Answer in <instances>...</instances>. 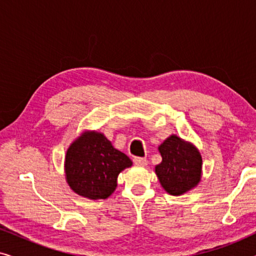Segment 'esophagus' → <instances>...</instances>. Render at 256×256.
I'll return each mask as SVG.
<instances>
[{"label": "esophagus", "mask_w": 256, "mask_h": 256, "mask_svg": "<svg viewBox=\"0 0 256 256\" xmlns=\"http://www.w3.org/2000/svg\"><path fill=\"white\" fill-rule=\"evenodd\" d=\"M134 163L136 164V166H146V164H148V160L143 158V157H135V158H134Z\"/></svg>", "instance_id": "34e87169"}]
</instances>
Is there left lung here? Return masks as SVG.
<instances>
[{"label":"left lung","instance_id":"left-lung-1","mask_svg":"<svg viewBox=\"0 0 256 256\" xmlns=\"http://www.w3.org/2000/svg\"><path fill=\"white\" fill-rule=\"evenodd\" d=\"M162 162L155 171L164 190L180 196L194 188L202 176V156L190 143L171 135L158 146Z\"/></svg>","mask_w":256,"mask_h":256}]
</instances>
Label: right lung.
I'll return each instance as SVG.
<instances>
[{
    "label": "right lung",
    "mask_w": 256,
    "mask_h": 256,
    "mask_svg": "<svg viewBox=\"0 0 256 256\" xmlns=\"http://www.w3.org/2000/svg\"><path fill=\"white\" fill-rule=\"evenodd\" d=\"M132 160L112 146L104 134L87 132L70 146L65 172L73 191L90 199H106L116 188L118 174Z\"/></svg>",
    "instance_id": "add662e5"
}]
</instances>
